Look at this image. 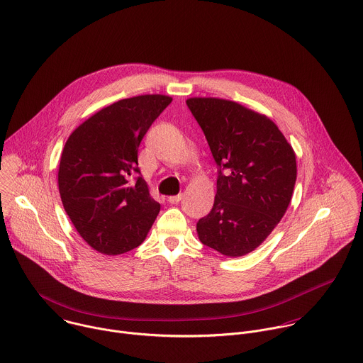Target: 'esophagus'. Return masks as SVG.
Returning a JSON list of instances; mask_svg holds the SVG:
<instances>
[{
	"instance_id": "1",
	"label": "esophagus",
	"mask_w": 363,
	"mask_h": 363,
	"mask_svg": "<svg viewBox=\"0 0 363 363\" xmlns=\"http://www.w3.org/2000/svg\"><path fill=\"white\" fill-rule=\"evenodd\" d=\"M181 199H182V195H181V194H178V195L169 196V198H168V202H169V203H174V205H175V203H178V202H179Z\"/></svg>"
}]
</instances>
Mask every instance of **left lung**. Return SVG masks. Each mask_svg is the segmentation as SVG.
<instances>
[{"label":"left lung","mask_w":363,"mask_h":363,"mask_svg":"<svg viewBox=\"0 0 363 363\" xmlns=\"http://www.w3.org/2000/svg\"><path fill=\"white\" fill-rule=\"evenodd\" d=\"M186 106L218 165L213 208L196 223L199 240L229 257L247 255L290 205L297 179L294 150L270 118L236 101L192 97Z\"/></svg>","instance_id":"1"}]
</instances>
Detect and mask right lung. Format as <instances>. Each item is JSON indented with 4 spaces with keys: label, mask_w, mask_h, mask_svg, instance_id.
Returning a JSON list of instances; mask_svg holds the SVG:
<instances>
[{
    "label": "right lung",
    "mask_w": 363,
    "mask_h": 363,
    "mask_svg": "<svg viewBox=\"0 0 363 363\" xmlns=\"http://www.w3.org/2000/svg\"><path fill=\"white\" fill-rule=\"evenodd\" d=\"M171 101L164 94L118 100L82 123L63 147L57 172L63 208L83 240L103 255L140 246L160 212L140 175L138 147Z\"/></svg>",
    "instance_id": "add662e5"
}]
</instances>
